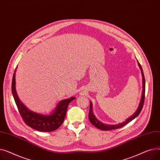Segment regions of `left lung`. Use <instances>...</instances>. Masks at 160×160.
Instances as JSON below:
<instances>
[{"instance_id":"8db88e82","label":"left lung","mask_w":160,"mask_h":160,"mask_svg":"<svg viewBox=\"0 0 160 160\" xmlns=\"http://www.w3.org/2000/svg\"><path fill=\"white\" fill-rule=\"evenodd\" d=\"M138 65L139 67V68L141 71V74H142V96H141V101L139 103V105L138 106V110H136V112L134 113L131 117H130L129 118H128L125 121L119 123L118 124H115V125H109V124H103L102 122H100L96 117L94 115L93 113V109H92V103L91 102H90V107H89V119L90 121V122L93 124V125H94L95 127H97V128L102 130H115V129H117V128H120L124 126H125L126 124H127L128 122H130V121H132V120H133L134 119L137 117L139 114L140 113V112H141L142 109V106H143L144 104V101H145V77H144V74H143V71H142L141 65H140V63H139V62L138 61Z\"/></svg>"}]
</instances>
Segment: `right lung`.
Returning <instances> with one entry per match:
<instances>
[{"label": "right lung", "mask_w": 160, "mask_h": 160, "mask_svg": "<svg viewBox=\"0 0 160 160\" xmlns=\"http://www.w3.org/2000/svg\"><path fill=\"white\" fill-rule=\"evenodd\" d=\"M15 71L16 69L13 76L12 91L15 104L18 106L19 112L24 122L30 127L40 132H48L57 130L63 124L67 113V107L75 97H72L61 100L58 104L53 112L48 115L32 112L20 101L17 94L15 89Z\"/></svg>", "instance_id": "add662e5"}]
</instances>
